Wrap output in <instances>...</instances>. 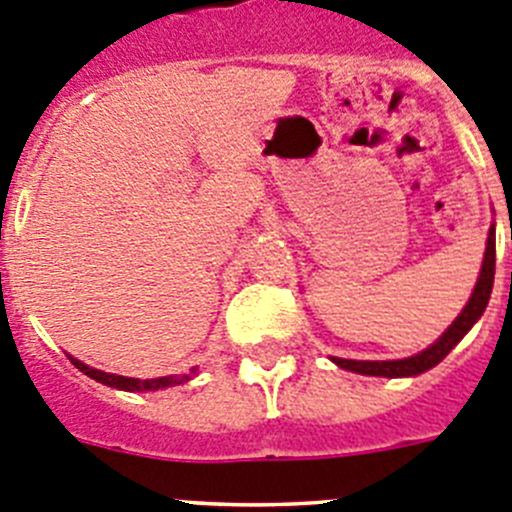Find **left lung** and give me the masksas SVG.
Returning <instances> with one entry per match:
<instances>
[{
  "label": "left lung",
  "instance_id": "left-lung-1",
  "mask_svg": "<svg viewBox=\"0 0 512 512\" xmlns=\"http://www.w3.org/2000/svg\"><path fill=\"white\" fill-rule=\"evenodd\" d=\"M492 282H495V225L490 228L487 235V248H485V261H482V271H479V279L474 284V292L469 297V302L464 305V310L459 312V318L446 328L441 338H438L433 346H428L420 354L408 356V359L397 361H356V359H338L333 356V364H338L341 369L348 372L366 374V377H415V374H423L428 369H433L436 364H441L446 356H449L451 348L467 336L469 328L482 318L487 302L492 295Z\"/></svg>",
  "mask_w": 512,
  "mask_h": 512
}]
</instances>
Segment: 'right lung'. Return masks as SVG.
<instances>
[{
    "label": "right lung",
    "mask_w": 512,
    "mask_h": 512,
    "mask_svg": "<svg viewBox=\"0 0 512 512\" xmlns=\"http://www.w3.org/2000/svg\"><path fill=\"white\" fill-rule=\"evenodd\" d=\"M71 364L84 372L87 377L97 379V382L107 384V387H115V390H125V392H148V390H164V387H174V384H184L192 379V374L197 372V366L192 369V374H179V377H158V379H133V377H120V374H107V372H99V369H92V366L81 364L79 359L69 356Z\"/></svg>",
    "instance_id": "obj_1"
}]
</instances>
